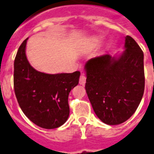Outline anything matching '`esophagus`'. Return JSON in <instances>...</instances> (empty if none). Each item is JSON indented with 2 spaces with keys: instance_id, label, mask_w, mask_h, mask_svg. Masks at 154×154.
Instances as JSON below:
<instances>
[{
  "instance_id": "1",
  "label": "esophagus",
  "mask_w": 154,
  "mask_h": 154,
  "mask_svg": "<svg viewBox=\"0 0 154 154\" xmlns=\"http://www.w3.org/2000/svg\"><path fill=\"white\" fill-rule=\"evenodd\" d=\"M85 82H86V78H85V76L84 75V74L82 73V74L81 75V76H80L79 78V83L80 85H85Z\"/></svg>"
}]
</instances>
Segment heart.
I'll return each instance as SVG.
<instances>
[{"mask_svg": "<svg viewBox=\"0 0 154 154\" xmlns=\"http://www.w3.org/2000/svg\"><path fill=\"white\" fill-rule=\"evenodd\" d=\"M103 41V37L99 36V35H96V36H92L87 39L86 45L89 48H94L99 47L102 44Z\"/></svg>", "mask_w": 154, "mask_h": 154, "instance_id": "heart-1", "label": "heart"}]
</instances>
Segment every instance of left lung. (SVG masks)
<instances>
[{
  "label": "left lung",
  "instance_id": "obj_1",
  "mask_svg": "<svg viewBox=\"0 0 154 154\" xmlns=\"http://www.w3.org/2000/svg\"><path fill=\"white\" fill-rule=\"evenodd\" d=\"M124 51L91 58L85 65V90L94 112L106 124L124 123L136 112L145 86L143 52L132 37Z\"/></svg>",
  "mask_w": 154,
  "mask_h": 154
}]
</instances>
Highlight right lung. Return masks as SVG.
Masks as SVG:
<instances>
[{
    "instance_id": "obj_1",
    "label": "right lung",
    "mask_w": 154,
    "mask_h": 154,
    "mask_svg": "<svg viewBox=\"0 0 154 154\" xmlns=\"http://www.w3.org/2000/svg\"><path fill=\"white\" fill-rule=\"evenodd\" d=\"M26 38L14 63V92L25 116L44 129L63 125L69 116V92L79 84L80 72L46 74L34 69L26 56Z\"/></svg>"
}]
</instances>
